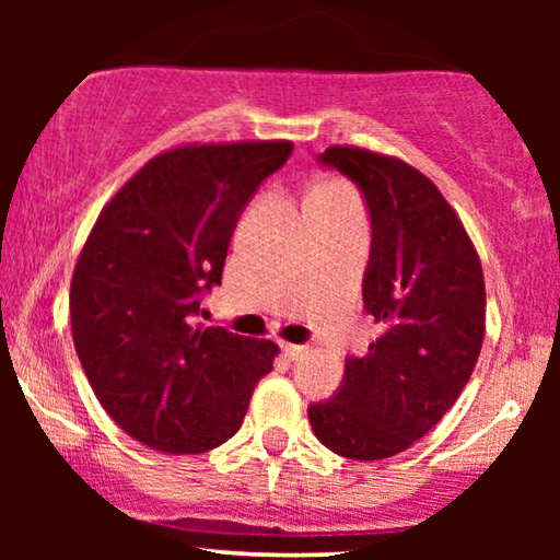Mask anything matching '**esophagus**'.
<instances>
[{
	"instance_id": "34e87169",
	"label": "esophagus",
	"mask_w": 560,
	"mask_h": 560,
	"mask_svg": "<svg viewBox=\"0 0 560 560\" xmlns=\"http://www.w3.org/2000/svg\"><path fill=\"white\" fill-rule=\"evenodd\" d=\"M280 349L288 359H301L305 354V347H301V343H282Z\"/></svg>"
}]
</instances>
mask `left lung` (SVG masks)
I'll return each mask as SVG.
<instances>
[{
  "instance_id": "1",
  "label": "left lung",
  "mask_w": 560,
  "mask_h": 560,
  "mask_svg": "<svg viewBox=\"0 0 560 560\" xmlns=\"http://www.w3.org/2000/svg\"><path fill=\"white\" fill-rule=\"evenodd\" d=\"M318 163L347 175L370 211L362 298L382 334L364 357H347L339 389L308 420L334 454L377 462L423 439L469 382L485 275L462 219L416 167L359 148H328Z\"/></svg>"
}]
</instances>
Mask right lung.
<instances>
[{
  "label": "right lung",
  "instance_id": "1",
  "mask_svg": "<svg viewBox=\"0 0 560 560\" xmlns=\"http://www.w3.org/2000/svg\"><path fill=\"white\" fill-rule=\"evenodd\" d=\"M293 142L188 144L152 158L104 206L71 280L89 385L121 431L165 454H203L242 428L278 347L196 326L229 242Z\"/></svg>",
  "mask_w": 560,
  "mask_h": 560
}]
</instances>
